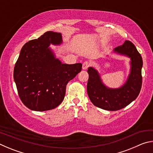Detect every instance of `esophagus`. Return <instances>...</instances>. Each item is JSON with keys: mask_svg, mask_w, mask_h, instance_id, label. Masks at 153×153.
Masks as SVG:
<instances>
[{"mask_svg": "<svg viewBox=\"0 0 153 153\" xmlns=\"http://www.w3.org/2000/svg\"><path fill=\"white\" fill-rule=\"evenodd\" d=\"M89 66H90L89 62L85 61L84 63L82 64V69H84V70H86V69H87L88 68Z\"/></svg>", "mask_w": 153, "mask_h": 153, "instance_id": "obj_1", "label": "esophagus"}]
</instances>
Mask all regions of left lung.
<instances>
[{"instance_id":"obj_1","label":"left lung","mask_w":153,"mask_h":153,"mask_svg":"<svg viewBox=\"0 0 153 153\" xmlns=\"http://www.w3.org/2000/svg\"><path fill=\"white\" fill-rule=\"evenodd\" d=\"M113 53L130 59V71L126 82L118 88L107 87L102 82L98 71L92 67L88 69L89 75L87 92L92 104L107 111H117L130 104L138 97L142 87V67L140 54L130 41L113 49Z\"/></svg>"}]
</instances>
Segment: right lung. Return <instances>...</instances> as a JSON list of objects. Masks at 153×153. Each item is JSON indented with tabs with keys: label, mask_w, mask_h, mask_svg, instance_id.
<instances>
[{
	"label": "right lung",
	"mask_w": 153,
	"mask_h": 153,
	"mask_svg": "<svg viewBox=\"0 0 153 153\" xmlns=\"http://www.w3.org/2000/svg\"><path fill=\"white\" fill-rule=\"evenodd\" d=\"M63 43L61 33L49 31L25 43L15 63L13 77L20 99L36 111H48L61 104L66 86L82 70V63H63L49 46Z\"/></svg>",
	"instance_id": "right-lung-1"
}]
</instances>
